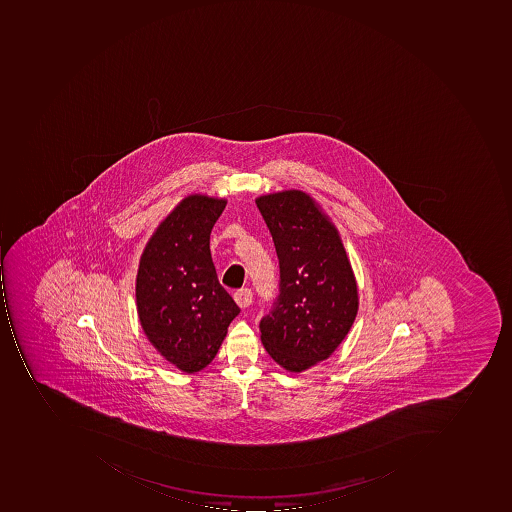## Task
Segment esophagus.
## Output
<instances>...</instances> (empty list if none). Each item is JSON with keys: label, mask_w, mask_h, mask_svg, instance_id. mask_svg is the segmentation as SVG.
Masks as SVG:
<instances>
[{"label": "esophagus", "mask_w": 512, "mask_h": 512, "mask_svg": "<svg viewBox=\"0 0 512 512\" xmlns=\"http://www.w3.org/2000/svg\"><path fill=\"white\" fill-rule=\"evenodd\" d=\"M252 291L251 289H241V291L235 292L234 300L235 303L240 306L241 309L249 308L252 304Z\"/></svg>", "instance_id": "esophagus-1"}]
</instances>
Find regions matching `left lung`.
I'll return each mask as SVG.
<instances>
[{"label":"left lung","instance_id":"obj_1","mask_svg":"<svg viewBox=\"0 0 512 512\" xmlns=\"http://www.w3.org/2000/svg\"><path fill=\"white\" fill-rule=\"evenodd\" d=\"M280 263V295L260 323L261 343L289 372L306 371L351 331L358 286L338 229L320 204L298 189L255 200Z\"/></svg>","mask_w":512,"mask_h":512}]
</instances>
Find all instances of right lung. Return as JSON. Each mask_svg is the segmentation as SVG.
I'll list each match as a JSON object with an SVG mask.
<instances>
[{
    "label": "right lung",
    "instance_id": "add662e5",
    "mask_svg": "<svg viewBox=\"0 0 512 512\" xmlns=\"http://www.w3.org/2000/svg\"><path fill=\"white\" fill-rule=\"evenodd\" d=\"M226 198L192 194L161 220L144 246L135 297L141 329L158 354L186 374L214 360L240 314L218 283L211 231Z\"/></svg>",
    "mask_w": 512,
    "mask_h": 512
}]
</instances>
